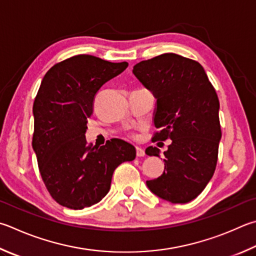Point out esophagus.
<instances>
[{
  "instance_id": "esophagus-1",
  "label": "esophagus",
  "mask_w": 256,
  "mask_h": 256,
  "mask_svg": "<svg viewBox=\"0 0 256 256\" xmlns=\"http://www.w3.org/2000/svg\"><path fill=\"white\" fill-rule=\"evenodd\" d=\"M146 156V152H144L143 148L136 146V156L141 158V156Z\"/></svg>"
}]
</instances>
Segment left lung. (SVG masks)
<instances>
[{
  "label": "left lung",
  "mask_w": 256,
  "mask_h": 256,
  "mask_svg": "<svg viewBox=\"0 0 256 256\" xmlns=\"http://www.w3.org/2000/svg\"><path fill=\"white\" fill-rule=\"evenodd\" d=\"M133 74L156 98L152 142L172 140L164 154V171L148 180L151 192L174 204H186L200 194L215 172L222 138L220 100L196 60L164 54L143 60ZM148 146V156H159Z\"/></svg>",
  "instance_id": "8db88e82"
}]
</instances>
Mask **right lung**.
Here are the masks:
<instances>
[{"mask_svg": "<svg viewBox=\"0 0 256 256\" xmlns=\"http://www.w3.org/2000/svg\"><path fill=\"white\" fill-rule=\"evenodd\" d=\"M128 66L76 54L54 64L41 82L34 103L32 148L46 188L59 205L82 209L100 202L114 170L136 159V148L120 138L97 148L85 138L97 92Z\"/></svg>", "mask_w": 256, "mask_h": 256, "instance_id": "add662e5", "label": "right lung"}]
</instances>
